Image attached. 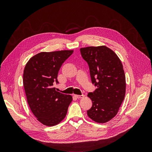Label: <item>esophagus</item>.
Masks as SVG:
<instances>
[{
    "instance_id": "obj_1",
    "label": "esophagus",
    "mask_w": 152,
    "mask_h": 152,
    "mask_svg": "<svg viewBox=\"0 0 152 152\" xmlns=\"http://www.w3.org/2000/svg\"><path fill=\"white\" fill-rule=\"evenodd\" d=\"M77 98H84V95L82 94V95H74Z\"/></svg>"
}]
</instances>
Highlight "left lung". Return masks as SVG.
Returning a JSON list of instances; mask_svg holds the SVG:
<instances>
[{
  "mask_svg": "<svg viewBox=\"0 0 152 152\" xmlns=\"http://www.w3.org/2000/svg\"><path fill=\"white\" fill-rule=\"evenodd\" d=\"M89 67L92 83L97 87L88 96L93 102L87 115L105 123L116 115L126 94V77L122 64L112 49L102 45L80 49Z\"/></svg>",
  "mask_w": 152,
  "mask_h": 152,
  "instance_id": "obj_1",
  "label": "left lung"
}]
</instances>
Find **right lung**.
<instances>
[{
	"instance_id": "1",
	"label": "right lung",
	"mask_w": 152,
	"mask_h": 152,
	"mask_svg": "<svg viewBox=\"0 0 152 152\" xmlns=\"http://www.w3.org/2000/svg\"><path fill=\"white\" fill-rule=\"evenodd\" d=\"M73 50L42 52L31 58L24 69L23 86L31 111L48 126L57 125L65 118L72 96L56 91L62 64Z\"/></svg>"
}]
</instances>
